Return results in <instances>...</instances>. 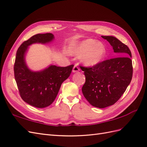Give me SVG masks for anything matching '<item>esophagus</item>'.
<instances>
[{
  "label": "esophagus",
  "mask_w": 147,
  "mask_h": 147,
  "mask_svg": "<svg viewBox=\"0 0 147 147\" xmlns=\"http://www.w3.org/2000/svg\"><path fill=\"white\" fill-rule=\"evenodd\" d=\"M80 67H78V65H77V64H76V65H74V68H73V72H78V71H80Z\"/></svg>",
  "instance_id": "esophagus-1"
}]
</instances>
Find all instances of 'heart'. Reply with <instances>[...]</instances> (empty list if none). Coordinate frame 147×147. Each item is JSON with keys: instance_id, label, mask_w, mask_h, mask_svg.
<instances>
[{"instance_id": "heart-1", "label": "heart", "mask_w": 147, "mask_h": 147, "mask_svg": "<svg viewBox=\"0 0 147 147\" xmlns=\"http://www.w3.org/2000/svg\"><path fill=\"white\" fill-rule=\"evenodd\" d=\"M106 47L104 43L94 39H86L73 47L72 54L81 56L83 63L88 66L100 63L106 55Z\"/></svg>"}]
</instances>
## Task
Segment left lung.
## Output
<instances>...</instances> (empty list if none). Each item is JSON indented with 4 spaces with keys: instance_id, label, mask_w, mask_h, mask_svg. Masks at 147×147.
<instances>
[{
    "instance_id": "left-lung-1",
    "label": "left lung",
    "mask_w": 147,
    "mask_h": 147,
    "mask_svg": "<svg viewBox=\"0 0 147 147\" xmlns=\"http://www.w3.org/2000/svg\"><path fill=\"white\" fill-rule=\"evenodd\" d=\"M102 37L110 43L118 57L92 67L80 66L86 78L82 87L83 96L91 105L100 109L116 103L130 84L133 73L128 47L115 37Z\"/></svg>"
}]
</instances>
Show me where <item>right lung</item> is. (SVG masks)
Listing matches in <instances>:
<instances>
[{
    "mask_svg": "<svg viewBox=\"0 0 147 147\" xmlns=\"http://www.w3.org/2000/svg\"><path fill=\"white\" fill-rule=\"evenodd\" d=\"M53 38L51 33L34 35L22 43L16 52L14 74L20 96L26 103L37 108H45L53 103L61 84L69 77L74 67L73 64L67 67L51 65L40 72L28 69L24 61L28 46L34 43H48Z\"/></svg>",
    "mask_w": 147,
    "mask_h": 147,
    "instance_id": "1",
    "label": "right lung"
}]
</instances>
